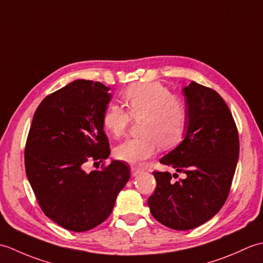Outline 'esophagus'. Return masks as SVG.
Wrapping results in <instances>:
<instances>
[{"instance_id": "obj_1", "label": "esophagus", "mask_w": 263, "mask_h": 263, "mask_svg": "<svg viewBox=\"0 0 263 263\" xmlns=\"http://www.w3.org/2000/svg\"><path fill=\"white\" fill-rule=\"evenodd\" d=\"M141 173H142V171L139 170V168H136V167H132V168H131V175L132 176H137L139 174H141Z\"/></svg>"}]
</instances>
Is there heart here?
<instances>
[{
    "label": "heart",
    "instance_id": "b5f03b06",
    "mask_svg": "<svg viewBox=\"0 0 263 263\" xmlns=\"http://www.w3.org/2000/svg\"><path fill=\"white\" fill-rule=\"evenodd\" d=\"M126 110L119 105L107 106L103 124L109 135H125L131 119L139 121L138 138L127 139L114 150L115 157L139 166L157 152L168 149L182 140L185 132L186 111L183 102L159 82H139L128 86L122 95Z\"/></svg>",
    "mask_w": 263,
    "mask_h": 263
}]
</instances>
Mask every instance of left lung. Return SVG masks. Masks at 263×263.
Instances as JSON below:
<instances>
[{
	"label": "left lung",
	"mask_w": 263,
	"mask_h": 263,
	"mask_svg": "<svg viewBox=\"0 0 263 263\" xmlns=\"http://www.w3.org/2000/svg\"><path fill=\"white\" fill-rule=\"evenodd\" d=\"M183 93L187 107L185 138L160 163L185 178L173 182L171 173L154 172L157 186L148 199L155 219L176 231L202 225L221 209L239 154L235 121L220 95L194 81Z\"/></svg>",
	"instance_id": "8db88e82"
}]
</instances>
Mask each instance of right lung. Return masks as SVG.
Here are the masks:
<instances>
[{
	"label": "right lung",
	"mask_w": 263,
	"mask_h": 263,
	"mask_svg": "<svg viewBox=\"0 0 263 263\" xmlns=\"http://www.w3.org/2000/svg\"><path fill=\"white\" fill-rule=\"evenodd\" d=\"M109 89L91 80L69 83L43 99L28 133V181L44 214L68 231L107 219L130 178V166L119 160L86 172L88 161L103 163L110 154L103 124Z\"/></svg>",
	"instance_id": "1"
}]
</instances>
